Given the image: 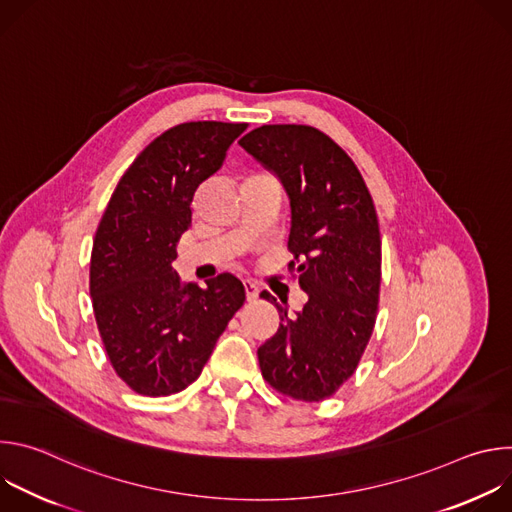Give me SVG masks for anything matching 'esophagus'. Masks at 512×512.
<instances>
[{"mask_svg":"<svg viewBox=\"0 0 512 512\" xmlns=\"http://www.w3.org/2000/svg\"><path fill=\"white\" fill-rule=\"evenodd\" d=\"M243 285H245L247 300H249V302H251V300H257V296H259V287H257V283H253L251 279H245V281H243Z\"/></svg>","mask_w":512,"mask_h":512,"instance_id":"34e87169","label":"esophagus"}]
</instances>
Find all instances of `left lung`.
<instances>
[{
	"label": "left lung",
	"mask_w": 512,
	"mask_h": 512,
	"mask_svg": "<svg viewBox=\"0 0 512 512\" xmlns=\"http://www.w3.org/2000/svg\"><path fill=\"white\" fill-rule=\"evenodd\" d=\"M241 148L283 186L291 208L289 251L308 302L259 346L265 381L300 401H322L352 377L373 334L381 287V235L358 168L310 125H263ZM263 300L275 298L263 291ZM271 302V304H273Z\"/></svg>",
	"instance_id": "1"
}]
</instances>
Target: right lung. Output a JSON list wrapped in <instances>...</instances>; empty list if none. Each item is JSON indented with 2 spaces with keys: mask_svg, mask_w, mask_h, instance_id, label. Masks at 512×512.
Returning a JSON list of instances; mask_svg holds the SVG:
<instances>
[{
  "mask_svg": "<svg viewBox=\"0 0 512 512\" xmlns=\"http://www.w3.org/2000/svg\"><path fill=\"white\" fill-rule=\"evenodd\" d=\"M245 129L223 121L168 129L135 158L101 218L91 255L95 320L115 373L139 395L164 397L194 383L245 302L231 273L202 289L172 267L198 186L221 170Z\"/></svg>",
  "mask_w": 512,
  "mask_h": 512,
  "instance_id": "right-lung-1",
  "label": "right lung"
}]
</instances>
